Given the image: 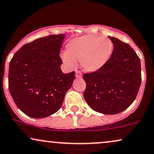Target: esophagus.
I'll list each match as a JSON object with an SVG mask.
<instances>
[{
  "mask_svg": "<svg viewBox=\"0 0 154 154\" xmlns=\"http://www.w3.org/2000/svg\"><path fill=\"white\" fill-rule=\"evenodd\" d=\"M75 77H77V78H81V77H82V73L79 71H77V72H76V74H75Z\"/></svg>",
  "mask_w": 154,
  "mask_h": 154,
  "instance_id": "esophagus-1",
  "label": "esophagus"
}]
</instances>
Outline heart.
Masks as SVG:
<instances>
[{
    "label": "heart",
    "mask_w": 154,
    "mask_h": 154,
    "mask_svg": "<svg viewBox=\"0 0 154 154\" xmlns=\"http://www.w3.org/2000/svg\"><path fill=\"white\" fill-rule=\"evenodd\" d=\"M113 50L114 45L109 39L85 35L72 39L68 42L63 60L69 67H72L75 65V60H79L84 70L94 72L107 63Z\"/></svg>",
    "instance_id": "obj_1"
}]
</instances>
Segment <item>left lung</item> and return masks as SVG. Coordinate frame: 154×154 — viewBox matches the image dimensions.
<instances>
[{
  "label": "left lung",
  "mask_w": 154,
  "mask_h": 154,
  "mask_svg": "<svg viewBox=\"0 0 154 154\" xmlns=\"http://www.w3.org/2000/svg\"><path fill=\"white\" fill-rule=\"evenodd\" d=\"M114 45L109 60L98 71L85 73L84 97L95 112L116 114L135 100L141 82V62L129 45L109 36Z\"/></svg>",
  "instance_id": "obj_1"
}]
</instances>
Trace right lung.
<instances>
[{
    "label": "right lung",
    "instance_id": "add662e5",
    "mask_svg": "<svg viewBox=\"0 0 154 154\" xmlns=\"http://www.w3.org/2000/svg\"><path fill=\"white\" fill-rule=\"evenodd\" d=\"M65 34L51 35L23 45L9 65L8 88L18 109L32 118L57 112L75 72L63 73L60 52Z\"/></svg>",
    "mask_w": 154,
    "mask_h": 154
}]
</instances>
